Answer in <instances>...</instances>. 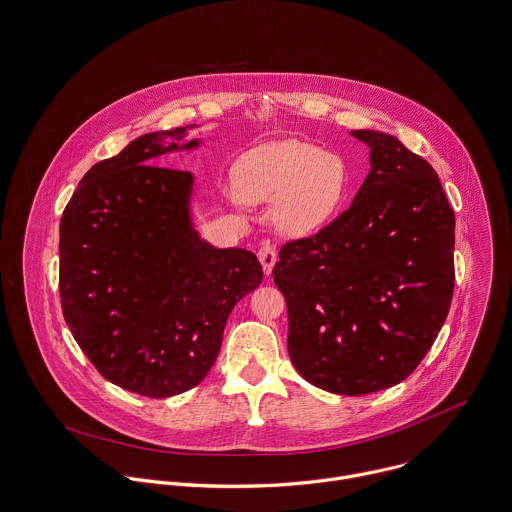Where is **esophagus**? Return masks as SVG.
Here are the masks:
<instances>
[{"mask_svg":"<svg viewBox=\"0 0 512 512\" xmlns=\"http://www.w3.org/2000/svg\"><path fill=\"white\" fill-rule=\"evenodd\" d=\"M257 255H259V261H261V265H263L265 275H271L273 265H275V261H277V253H275V249H273L269 243H263Z\"/></svg>","mask_w":512,"mask_h":512,"instance_id":"1","label":"esophagus"}]
</instances>
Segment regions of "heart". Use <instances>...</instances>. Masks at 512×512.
<instances>
[{"instance_id":"b5f03b06","label":"heart","mask_w":512,"mask_h":512,"mask_svg":"<svg viewBox=\"0 0 512 512\" xmlns=\"http://www.w3.org/2000/svg\"><path fill=\"white\" fill-rule=\"evenodd\" d=\"M350 190L346 162L308 141L261 145L237 164L235 200L273 202L275 227L291 237L320 231L340 210Z\"/></svg>"}]
</instances>
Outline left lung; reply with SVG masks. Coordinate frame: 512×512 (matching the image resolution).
I'll return each mask as SVG.
<instances>
[{
  "label": "left lung",
  "instance_id": "8db88e82",
  "mask_svg": "<svg viewBox=\"0 0 512 512\" xmlns=\"http://www.w3.org/2000/svg\"><path fill=\"white\" fill-rule=\"evenodd\" d=\"M371 172L348 210L279 251L296 371L338 395L405 381L442 330L454 294L456 216L435 170L387 133L350 131Z\"/></svg>",
  "mask_w": 512,
  "mask_h": 512
}]
</instances>
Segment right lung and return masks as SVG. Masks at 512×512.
Instances as JSON below:
<instances>
[{"mask_svg": "<svg viewBox=\"0 0 512 512\" xmlns=\"http://www.w3.org/2000/svg\"><path fill=\"white\" fill-rule=\"evenodd\" d=\"M186 127L145 133L95 164L60 218V304L93 367L113 385L162 399L210 371L235 304L261 283L245 249H216L190 221L192 174L154 166L192 150Z\"/></svg>", "mask_w": 512, "mask_h": 512, "instance_id": "obj_1", "label": "right lung"}]
</instances>
